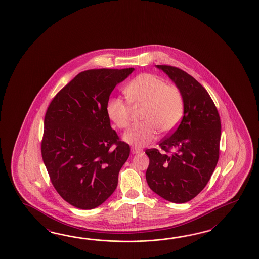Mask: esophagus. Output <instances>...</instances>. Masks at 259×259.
Instances as JSON below:
<instances>
[{"label": "esophagus", "instance_id": "1", "mask_svg": "<svg viewBox=\"0 0 259 259\" xmlns=\"http://www.w3.org/2000/svg\"><path fill=\"white\" fill-rule=\"evenodd\" d=\"M143 149L137 148V147H132V153L133 154H143Z\"/></svg>", "mask_w": 259, "mask_h": 259}]
</instances>
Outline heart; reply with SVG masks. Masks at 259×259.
<instances>
[{"label": "heart", "mask_w": 259, "mask_h": 259, "mask_svg": "<svg viewBox=\"0 0 259 259\" xmlns=\"http://www.w3.org/2000/svg\"><path fill=\"white\" fill-rule=\"evenodd\" d=\"M127 101L133 107H142L143 123L132 126L123 140L134 147H143L154 142L160 132H173L182 120L184 101L176 86L153 74H142L125 88ZM121 98H112L106 105L108 118L119 128L130 124L131 105Z\"/></svg>", "instance_id": "heart-1"}]
</instances>
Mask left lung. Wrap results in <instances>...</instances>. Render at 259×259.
Wrapping results in <instances>:
<instances>
[{
  "instance_id": "8db88e82",
  "label": "left lung",
  "mask_w": 259,
  "mask_h": 259,
  "mask_svg": "<svg viewBox=\"0 0 259 259\" xmlns=\"http://www.w3.org/2000/svg\"><path fill=\"white\" fill-rule=\"evenodd\" d=\"M175 83L183 96V117L176 130L162 140L157 149H148L150 163L146 181L162 198L182 204L194 198L205 187L220 155L221 124L213 100L200 83L182 69L156 66Z\"/></svg>"
}]
</instances>
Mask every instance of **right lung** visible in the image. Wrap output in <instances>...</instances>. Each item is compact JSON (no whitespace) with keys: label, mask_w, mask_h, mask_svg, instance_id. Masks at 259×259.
<instances>
[{"label":"right lung","mask_w":259,"mask_h":259,"mask_svg":"<svg viewBox=\"0 0 259 259\" xmlns=\"http://www.w3.org/2000/svg\"><path fill=\"white\" fill-rule=\"evenodd\" d=\"M133 70L80 72L55 95L46 111L44 165L56 192L77 208L99 206L117 186L131 150L111 127L106 105L116 85Z\"/></svg>","instance_id":"obj_1"}]
</instances>
